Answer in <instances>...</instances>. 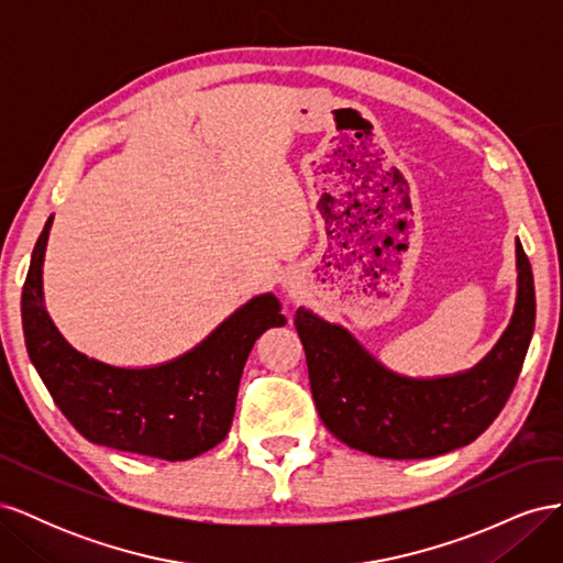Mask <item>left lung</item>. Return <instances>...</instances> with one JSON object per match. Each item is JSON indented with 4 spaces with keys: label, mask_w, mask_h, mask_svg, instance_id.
Instances as JSON below:
<instances>
[{
    "label": "left lung",
    "mask_w": 563,
    "mask_h": 563,
    "mask_svg": "<svg viewBox=\"0 0 563 563\" xmlns=\"http://www.w3.org/2000/svg\"><path fill=\"white\" fill-rule=\"evenodd\" d=\"M517 305L484 360L444 378H408L385 368L338 323L298 308L296 331L327 430L350 449L418 460L467 446L498 418L521 373L536 327L533 272L517 240Z\"/></svg>",
    "instance_id": "left-lung-1"
}]
</instances>
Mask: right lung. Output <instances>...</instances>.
<instances>
[{
	"instance_id": "1",
	"label": "right lung",
	"mask_w": 563,
	"mask_h": 563,
	"mask_svg": "<svg viewBox=\"0 0 563 563\" xmlns=\"http://www.w3.org/2000/svg\"><path fill=\"white\" fill-rule=\"evenodd\" d=\"M54 216L32 251L21 314L30 362L73 428L117 451L190 460L225 439L242 371L255 340L284 327L272 294L251 298L197 347L150 368H119L77 352L54 327L42 294V265Z\"/></svg>"
}]
</instances>
